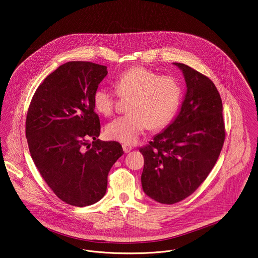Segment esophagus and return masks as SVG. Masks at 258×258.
I'll return each instance as SVG.
<instances>
[{"label": "esophagus", "instance_id": "esophagus-1", "mask_svg": "<svg viewBox=\"0 0 258 258\" xmlns=\"http://www.w3.org/2000/svg\"><path fill=\"white\" fill-rule=\"evenodd\" d=\"M123 149L124 153H130L133 150V147L128 144H123Z\"/></svg>", "mask_w": 258, "mask_h": 258}]
</instances>
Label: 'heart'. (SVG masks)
<instances>
[{
  "label": "heart",
  "instance_id": "obj_1",
  "mask_svg": "<svg viewBox=\"0 0 258 258\" xmlns=\"http://www.w3.org/2000/svg\"><path fill=\"white\" fill-rule=\"evenodd\" d=\"M119 96L131 97L127 111L106 126L107 135L117 141L132 144L149 125L160 130L173 119L179 108L183 90L178 79L159 75L154 71L138 66L119 74L115 79ZM96 109L110 115L114 109L115 94L108 87L98 86L93 95Z\"/></svg>",
  "mask_w": 258,
  "mask_h": 258
}]
</instances>
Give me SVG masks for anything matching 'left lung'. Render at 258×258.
I'll use <instances>...</instances> for the list:
<instances>
[{
  "mask_svg": "<svg viewBox=\"0 0 258 258\" xmlns=\"http://www.w3.org/2000/svg\"><path fill=\"white\" fill-rule=\"evenodd\" d=\"M184 74L186 91L177 116L149 145L141 175L146 196L162 204L189 197L216 164L224 142L222 102L215 84L190 67L173 62Z\"/></svg>",
  "mask_w": 258,
  "mask_h": 258,
  "instance_id": "left-lung-1",
  "label": "left lung"
}]
</instances>
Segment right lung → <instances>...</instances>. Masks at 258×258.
Returning a JSON list of instances; mask_svg holds the SVG:
<instances>
[{
    "label": "right lung",
    "mask_w": 258,
    "mask_h": 258,
    "mask_svg": "<svg viewBox=\"0 0 258 258\" xmlns=\"http://www.w3.org/2000/svg\"><path fill=\"white\" fill-rule=\"evenodd\" d=\"M106 69L90 61L61 64L38 86L27 114L35 165L54 194L73 206H89L104 197L108 173L123 154L120 143L98 139L93 95Z\"/></svg>",
    "instance_id": "obj_1"
}]
</instances>
